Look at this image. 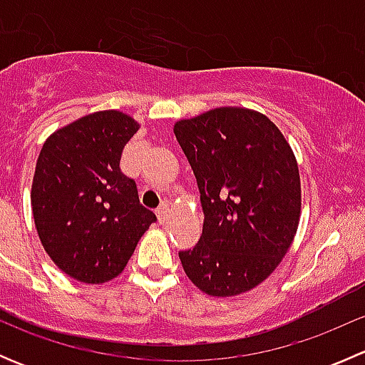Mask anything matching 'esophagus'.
<instances>
[{"label":"esophagus","mask_w":365,"mask_h":365,"mask_svg":"<svg viewBox=\"0 0 365 365\" xmlns=\"http://www.w3.org/2000/svg\"><path fill=\"white\" fill-rule=\"evenodd\" d=\"M169 213V203L168 201H162V203L159 205V208H157V217H159L160 222H164L165 217H168Z\"/></svg>","instance_id":"34e87169"}]
</instances>
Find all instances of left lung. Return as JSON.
Listing matches in <instances>:
<instances>
[{
  "label": "left lung",
  "instance_id": "obj_1",
  "mask_svg": "<svg viewBox=\"0 0 365 365\" xmlns=\"http://www.w3.org/2000/svg\"><path fill=\"white\" fill-rule=\"evenodd\" d=\"M201 194L203 235L180 251L187 277L212 297L256 288L295 238L302 190L292 146L274 121L245 108H217L175 123Z\"/></svg>",
  "mask_w": 365,
  "mask_h": 365
}]
</instances>
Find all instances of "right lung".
<instances>
[{
  "label": "right lung",
  "mask_w": 365,
  "mask_h": 365,
  "mask_svg": "<svg viewBox=\"0 0 365 365\" xmlns=\"http://www.w3.org/2000/svg\"><path fill=\"white\" fill-rule=\"evenodd\" d=\"M138 130L128 114L98 111L58 128L40 150L31 185L36 233L54 264L76 281L102 284L120 275L157 220L120 169Z\"/></svg>",
  "instance_id": "obj_1"
}]
</instances>
